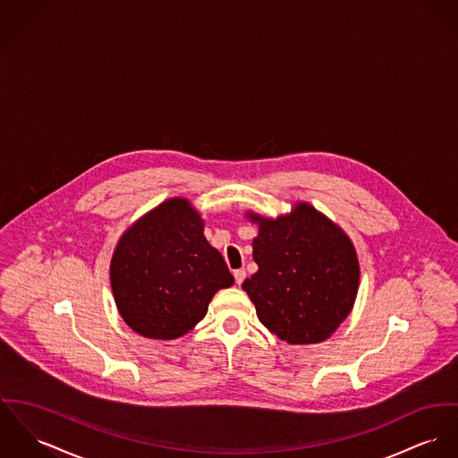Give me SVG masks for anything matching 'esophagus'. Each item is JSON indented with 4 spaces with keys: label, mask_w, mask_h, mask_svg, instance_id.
Masks as SVG:
<instances>
[{
    "label": "esophagus",
    "mask_w": 458,
    "mask_h": 458,
    "mask_svg": "<svg viewBox=\"0 0 458 458\" xmlns=\"http://www.w3.org/2000/svg\"><path fill=\"white\" fill-rule=\"evenodd\" d=\"M233 277H235V282L241 285L244 279H246V270H242V268H239V270H235L233 272Z\"/></svg>",
    "instance_id": "esophagus-1"
}]
</instances>
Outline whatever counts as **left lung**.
<instances>
[{
    "label": "left lung",
    "mask_w": 458,
    "mask_h": 458,
    "mask_svg": "<svg viewBox=\"0 0 458 458\" xmlns=\"http://www.w3.org/2000/svg\"><path fill=\"white\" fill-rule=\"evenodd\" d=\"M258 272L242 289L261 324L293 345L327 340L349 317L359 261L349 235L307 202L277 219L247 212Z\"/></svg>",
    "instance_id": "left-lung-1"
}]
</instances>
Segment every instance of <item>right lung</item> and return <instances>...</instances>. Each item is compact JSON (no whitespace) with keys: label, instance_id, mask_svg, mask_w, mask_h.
Returning a JSON list of instances; mask_svg holds the SVG:
<instances>
[{"label":"right lung","instance_id":"right-lung-1","mask_svg":"<svg viewBox=\"0 0 458 458\" xmlns=\"http://www.w3.org/2000/svg\"><path fill=\"white\" fill-rule=\"evenodd\" d=\"M116 309L144 338L174 340L191 331L212 296L233 284L204 221L186 199L146 212L118 241L109 267Z\"/></svg>","mask_w":458,"mask_h":458}]
</instances>
